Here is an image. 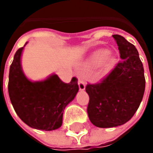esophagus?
Returning a JSON list of instances; mask_svg holds the SVG:
<instances>
[{
  "label": "esophagus",
  "instance_id": "obj_1",
  "mask_svg": "<svg viewBox=\"0 0 153 153\" xmlns=\"http://www.w3.org/2000/svg\"><path fill=\"white\" fill-rule=\"evenodd\" d=\"M79 86L80 91H85V89H86V82H85L84 76L79 77Z\"/></svg>",
  "mask_w": 153,
  "mask_h": 153
}]
</instances>
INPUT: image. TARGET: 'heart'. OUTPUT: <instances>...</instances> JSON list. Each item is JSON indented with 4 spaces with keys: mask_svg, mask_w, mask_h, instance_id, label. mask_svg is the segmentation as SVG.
<instances>
[{
    "mask_svg": "<svg viewBox=\"0 0 153 153\" xmlns=\"http://www.w3.org/2000/svg\"><path fill=\"white\" fill-rule=\"evenodd\" d=\"M109 51L107 50H102L97 51L91 58V64L94 67H98L102 64L101 74L102 76L105 75L112 69L114 66V59L109 57Z\"/></svg>",
    "mask_w": 153,
    "mask_h": 153,
    "instance_id": "1",
    "label": "heart"
}]
</instances>
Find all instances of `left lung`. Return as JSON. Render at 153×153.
<instances>
[{
	"label": "left lung",
	"mask_w": 153,
	"mask_h": 153,
	"mask_svg": "<svg viewBox=\"0 0 153 153\" xmlns=\"http://www.w3.org/2000/svg\"><path fill=\"white\" fill-rule=\"evenodd\" d=\"M121 61L100 83L88 84L87 114L99 128L121 126L133 117L145 89L144 67L135 46L120 35H114Z\"/></svg>",
	"instance_id": "8db88e82"
}]
</instances>
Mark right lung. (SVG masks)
Returning a JSON list of instances; mask_svg holds the SVG:
<instances>
[{
  "instance_id": "1",
  "label": "right lung",
  "mask_w": 153,
  "mask_h": 153,
  "mask_svg": "<svg viewBox=\"0 0 153 153\" xmlns=\"http://www.w3.org/2000/svg\"><path fill=\"white\" fill-rule=\"evenodd\" d=\"M25 45L16 51L9 69L10 101L19 117L31 128L55 130L61 127L65 108L79 91L78 79L72 78L71 82L64 83L57 74H52L44 80L31 81L21 67Z\"/></svg>"
}]
</instances>
